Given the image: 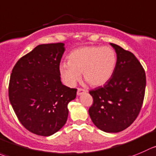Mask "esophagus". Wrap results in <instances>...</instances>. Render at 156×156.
Listing matches in <instances>:
<instances>
[{
    "label": "esophagus",
    "mask_w": 156,
    "mask_h": 156,
    "mask_svg": "<svg viewBox=\"0 0 156 156\" xmlns=\"http://www.w3.org/2000/svg\"><path fill=\"white\" fill-rule=\"evenodd\" d=\"M83 93H86V90H84V89H82V88L78 89V91H77V95H78V96H80V95L82 94Z\"/></svg>",
    "instance_id": "1"
}]
</instances>
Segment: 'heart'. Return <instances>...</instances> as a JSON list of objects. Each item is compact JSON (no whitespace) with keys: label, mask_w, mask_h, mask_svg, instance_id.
I'll return each mask as SVG.
<instances>
[{"label":"heart","mask_w":156,"mask_h":156,"mask_svg":"<svg viewBox=\"0 0 156 156\" xmlns=\"http://www.w3.org/2000/svg\"><path fill=\"white\" fill-rule=\"evenodd\" d=\"M69 62L59 65L60 76L68 86H73L81 77L90 86L105 84L113 75L116 66V54L110 47L97 46L78 48L69 55Z\"/></svg>","instance_id":"heart-1"}]
</instances>
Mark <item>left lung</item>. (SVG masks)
<instances>
[{
  "label": "left lung",
  "mask_w": 156,
  "mask_h": 156,
  "mask_svg": "<svg viewBox=\"0 0 156 156\" xmlns=\"http://www.w3.org/2000/svg\"><path fill=\"white\" fill-rule=\"evenodd\" d=\"M110 44L116 54V69L104 87L89 92L94 102L88 113L98 129L106 133H119L133 123L141 110L146 73L132 52Z\"/></svg>",
  "instance_id": "8db88e82"
}]
</instances>
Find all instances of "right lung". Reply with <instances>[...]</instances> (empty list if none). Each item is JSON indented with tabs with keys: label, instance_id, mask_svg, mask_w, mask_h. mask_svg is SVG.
<instances>
[{
	"label": "right lung",
	"instance_id": "obj_1",
	"mask_svg": "<svg viewBox=\"0 0 156 156\" xmlns=\"http://www.w3.org/2000/svg\"><path fill=\"white\" fill-rule=\"evenodd\" d=\"M62 43L39 45L13 67L9 100L21 124L33 133L49 136L67 121L68 104L77 89L62 84L59 67Z\"/></svg>",
	"mask_w": 156,
	"mask_h": 156
}]
</instances>
